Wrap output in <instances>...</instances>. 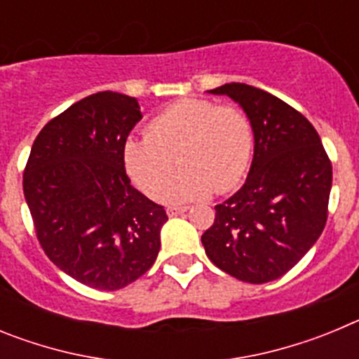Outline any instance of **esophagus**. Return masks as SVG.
Returning <instances> with one entry per match:
<instances>
[{"label":"esophagus","instance_id":"34e87169","mask_svg":"<svg viewBox=\"0 0 359 359\" xmlns=\"http://www.w3.org/2000/svg\"><path fill=\"white\" fill-rule=\"evenodd\" d=\"M187 210H189V207H177V205H170V207H167V214H169L170 217H174V215H180V214H185Z\"/></svg>","mask_w":359,"mask_h":359}]
</instances>
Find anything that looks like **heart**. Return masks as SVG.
<instances>
[{"label": "heart", "mask_w": 359, "mask_h": 359, "mask_svg": "<svg viewBox=\"0 0 359 359\" xmlns=\"http://www.w3.org/2000/svg\"><path fill=\"white\" fill-rule=\"evenodd\" d=\"M253 145L252 120L241 107L183 98L149 120L145 136L123 142L122 160L133 183L152 199L160 198L177 163L182 170L165 199L183 203L237 189L252 163Z\"/></svg>", "instance_id": "b5f03b06"}]
</instances>
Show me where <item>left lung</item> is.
<instances>
[{
	"label": "left lung",
	"instance_id": "left-lung-1",
	"mask_svg": "<svg viewBox=\"0 0 359 359\" xmlns=\"http://www.w3.org/2000/svg\"><path fill=\"white\" fill-rule=\"evenodd\" d=\"M210 93L241 104L255 152L246 183L215 205L201 243L224 273L264 284L287 273L325 228L332 165L313 123L275 95L241 82Z\"/></svg>",
	"mask_w": 359,
	"mask_h": 359
}]
</instances>
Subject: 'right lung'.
Segmentation results:
<instances>
[{
  "instance_id": "right-lung-1",
  "label": "right lung",
  "mask_w": 359,
  "mask_h": 359,
  "mask_svg": "<svg viewBox=\"0 0 359 359\" xmlns=\"http://www.w3.org/2000/svg\"><path fill=\"white\" fill-rule=\"evenodd\" d=\"M136 98L100 91L50 120L32 145L25 199L41 248L81 284L122 290L154 264L167 212L131 185L123 142Z\"/></svg>"
}]
</instances>
